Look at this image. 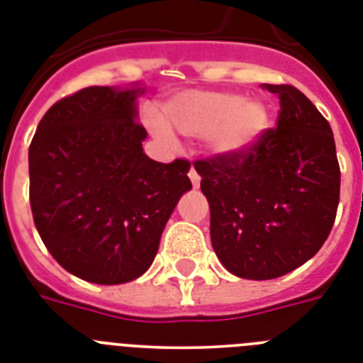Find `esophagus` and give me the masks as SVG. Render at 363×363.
Here are the masks:
<instances>
[{
  "mask_svg": "<svg viewBox=\"0 0 363 363\" xmlns=\"http://www.w3.org/2000/svg\"><path fill=\"white\" fill-rule=\"evenodd\" d=\"M189 179H191V184L194 185V187H199L200 185V174L194 170V167L191 170H189Z\"/></svg>",
  "mask_w": 363,
  "mask_h": 363,
  "instance_id": "esophagus-1",
  "label": "esophagus"
}]
</instances>
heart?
<instances>
[{"mask_svg":"<svg viewBox=\"0 0 363 363\" xmlns=\"http://www.w3.org/2000/svg\"><path fill=\"white\" fill-rule=\"evenodd\" d=\"M163 115L187 137H206L209 150L223 157L247 154L262 140L271 111L262 98H242L238 92L185 91L164 101ZM160 116L146 115V125L163 143L172 131Z\"/></svg>","mask_w":363,"mask_h":363,"instance_id":"heart-1","label":"heart"}]
</instances>
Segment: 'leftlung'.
I'll use <instances>...</instances> for the list:
<instances>
[{"label":"left lung","mask_w":363,"mask_h":363,"mask_svg":"<svg viewBox=\"0 0 363 363\" xmlns=\"http://www.w3.org/2000/svg\"><path fill=\"white\" fill-rule=\"evenodd\" d=\"M278 94L277 128L238 157L194 161L211 211V245L224 267L247 280H272L319 252L336 220L340 163L334 133L293 85Z\"/></svg>","instance_id":"1"}]
</instances>
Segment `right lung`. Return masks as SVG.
<instances>
[{
	"label": "right lung",
	"instance_id": "obj_1",
	"mask_svg": "<svg viewBox=\"0 0 363 363\" xmlns=\"http://www.w3.org/2000/svg\"><path fill=\"white\" fill-rule=\"evenodd\" d=\"M143 89L86 86L53 104L29 146V202L42 242L74 277L115 286L145 274L179 196L187 160L143 152Z\"/></svg>",
	"mask_w": 363,
	"mask_h": 363
}]
</instances>
